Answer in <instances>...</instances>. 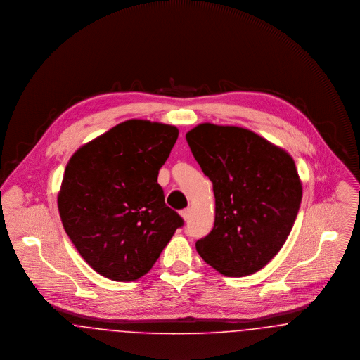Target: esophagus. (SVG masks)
Instances as JSON below:
<instances>
[{"label": "esophagus", "instance_id": "esophagus-1", "mask_svg": "<svg viewBox=\"0 0 360 360\" xmlns=\"http://www.w3.org/2000/svg\"><path fill=\"white\" fill-rule=\"evenodd\" d=\"M180 215H181V217H183V219H184V221H188V219H189L188 208H186V210H183V211H181V212H180Z\"/></svg>", "mask_w": 360, "mask_h": 360}]
</instances>
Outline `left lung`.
I'll return each mask as SVG.
<instances>
[{"label":"left lung","mask_w":360,"mask_h":360,"mask_svg":"<svg viewBox=\"0 0 360 360\" xmlns=\"http://www.w3.org/2000/svg\"><path fill=\"white\" fill-rule=\"evenodd\" d=\"M186 138L215 196L214 227L196 241L198 253L226 276L257 272L282 249L300 210L294 160L243 127L202 123Z\"/></svg>","instance_id":"1"}]
</instances>
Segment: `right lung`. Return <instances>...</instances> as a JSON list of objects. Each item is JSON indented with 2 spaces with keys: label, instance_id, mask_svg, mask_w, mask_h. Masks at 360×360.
<instances>
[{
  "label": "right lung",
  "instance_id": "1",
  "mask_svg": "<svg viewBox=\"0 0 360 360\" xmlns=\"http://www.w3.org/2000/svg\"><path fill=\"white\" fill-rule=\"evenodd\" d=\"M177 136L174 126L131 119L69 160L58 193L59 215L78 253L100 275L116 282L139 279L184 225L157 183Z\"/></svg>",
  "mask_w": 360,
  "mask_h": 360
}]
</instances>
